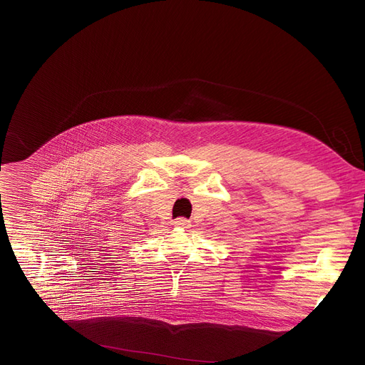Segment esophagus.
Masks as SVG:
<instances>
[{"instance_id":"1","label":"esophagus","mask_w":365,"mask_h":365,"mask_svg":"<svg viewBox=\"0 0 365 365\" xmlns=\"http://www.w3.org/2000/svg\"><path fill=\"white\" fill-rule=\"evenodd\" d=\"M174 226L175 227H180V229H188L191 226V222L187 218H177L174 221Z\"/></svg>"}]
</instances>
